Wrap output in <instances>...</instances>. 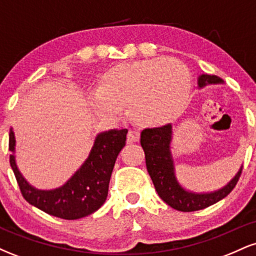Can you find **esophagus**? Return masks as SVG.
<instances>
[{
    "label": "esophagus",
    "instance_id": "obj_1",
    "mask_svg": "<svg viewBox=\"0 0 256 256\" xmlns=\"http://www.w3.org/2000/svg\"><path fill=\"white\" fill-rule=\"evenodd\" d=\"M140 132L136 130H130L128 132V143H132V142H138L140 140Z\"/></svg>",
    "mask_w": 256,
    "mask_h": 256
}]
</instances>
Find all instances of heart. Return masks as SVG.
Here are the masks:
<instances>
[{"label":"heart","mask_w":256,"mask_h":256,"mask_svg":"<svg viewBox=\"0 0 256 256\" xmlns=\"http://www.w3.org/2000/svg\"><path fill=\"white\" fill-rule=\"evenodd\" d=\"M190 91V76L180 62L150 58L120 64L104 76L100 90L91 96L98 114L118 116L128 106L134 124L156 128L171 122L184 110Z\"/></svg>","instance_id":"obj_1"}]
</instances>
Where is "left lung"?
<instances>
[{
    "instance_id": "1",
    "label": "left lung",
    "mask_w": 256,
    "mask_h": 256,
    "mask_svg": "<svg viewBox=\"0 0 256 256\" xmlns=\"http://www.w3.org/2000/svg\"><path fill=\"white\" fill-rule=\"evenodd\" d=\"M222 82V79L216 76L202 74L198 78V86L202 88L207 84H216ZM171 140L172 126L170 124L161 128H146L140 134V146L146 154V170L158 195L164 202L180 212H195L216 204L234 190L240 177L242 168L230 183L218 192L195 194L184 190L174 176V166L170 150Z\"/></svg>"
}]
</instances>
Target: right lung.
<instances>
[{
	"mask_svg": "<svg viewBox=\"0 0 256 256\" xmlns=\"http://www.w3.org/2000/svg\"><path fill=\"white\" fill-rule=\"evenodd\" d=\"M128 130H112L100 134L84 165L64 186L55 190H37L20 174L14 155L10 156L22 198L46 214L64 220L80 219L96 212L104 204L114 164L125 146ZM16 138L10 132V150L14 152Z\"/></svg>",
	"mask_w": 256,
	"mask_h": 256,
	"instance_id": "right-lung-1",
	"label": "right lung"
}]
</instances>
